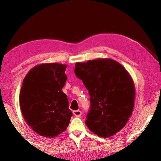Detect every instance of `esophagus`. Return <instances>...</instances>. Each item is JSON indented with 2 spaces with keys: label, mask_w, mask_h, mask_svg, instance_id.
<instances>
[{
  "label": "esophagus",
  "mask_w": 161,
  "mask_h": 161,
  "mask_svg": "<svg viewBox=\"0 0 161 161\" xmlns=\"http://www.w3.org/2000/svg\"><path fill=\"white\" fill-rule=\"evenodd\" d=\"M73 114L76 117H80L81 115V111L80 110H76L73 111Z\"/></svg>",
  "instance_id": "1"
}]
</instances>
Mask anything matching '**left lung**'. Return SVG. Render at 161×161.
<instances>
[{
    "label": "left lung",
    "instance_id": "obj_1",
    "mask_svg": "<svg viewBox=\"0 0 161 161\" xmlns=\"http://www.w3.org/2000/svg\"><path fill=\"white\" fill-rule=\"evenodd\" d=\"M75 73L90 95L88 129L102 138L116 134L126 124L134 106L135 86L129 73L108 58L77 62Z\"/></svg>",
    "mask_w": 161,
    "mask_h": 161
}]
</instances>
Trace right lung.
<instances>
[{"mask_svg":"<svg viewBox=\"0 0 161 161\" xmlns=\"http://www.w3.org/2000/svg\"><path fill=\"white\" fill-rule=\"evenodd\" d=\"M66 64L45 63L34 67L24 78L20 107L25 121L37 134L54 138L69 124L72 113L62 91L67 77Z\"/></svg>","mask_w":161,"mask_h":161,"instance_id":"1","label":"right lung"}]
</instances>
